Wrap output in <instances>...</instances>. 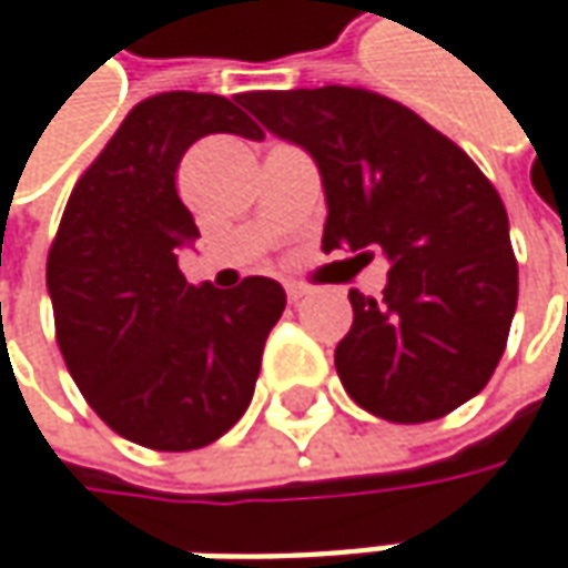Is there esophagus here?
<instances>
[{"mask_svg": "<svg viewBox=\"0 0 568 568\" xmlns=\"http://www.w3.org/2000/svg\"><path fill=\"white\" fill-rule=\"evenodd\" d=\"M285 295H288V302H298V298H305V295H308V288L298 283H285Z\"/></svg>", "mask_w": 568, "mask_h": 568, "instance_id": "obj_1", "label": "esophagus"}]
</instances>
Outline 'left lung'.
<instances>
[{"instance_id":"left-lung-1","label":"left lung","mask_w":568,"mask_h":568,"mask_svg":"<svg viewBox=\"0 0 568 568\" xmlns=\"http://www.w3.org/2000/svg\"><path fill=\"white\" fill-rule=\"evenodd\" d=\"M241 102L317 163L321 251L388 260L383 298L351 288L353 324L334 351L347 395L395 424L479 395L517 308L508 212L483 170L412 109L366 89L244 92Z\"/></svg>"}]
</instances>
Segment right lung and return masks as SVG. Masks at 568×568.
<instances>
[{"label":"right lung","instance_id":"add662e5","mask_svg":"<svg viewBox=\"0 0 568 568\" xmlns=\"http://www.w3.org/2000/svg\"><path fill=\"white\" fill-rule=\"evenodd\" d=\"M205 134L263 138L224 95L138 102L73 185L48 256L57 344L73 383L115 434L151 450H199L241 420L285 308L276 280L215 288L180 273L199 227L176 192V166Z\"/></svg>","mask_w":568,"mask_h":568}]
</instances>
